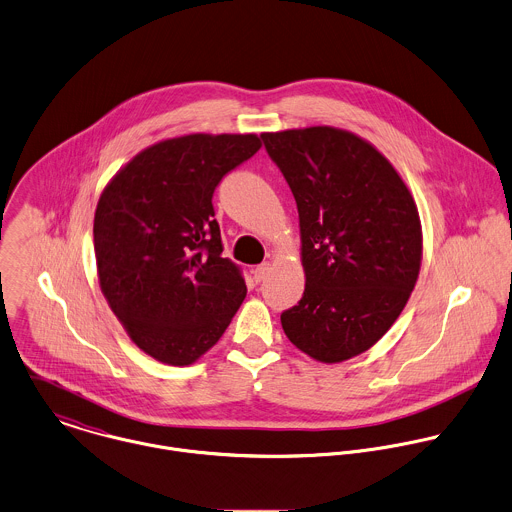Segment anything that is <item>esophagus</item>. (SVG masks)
Segmentation results:
<instances>
[{"label": "esophagus", "mask_w": 512, "mask_h": 512, "mask_svg": "<svg viewBox=\"0 0 512 512\" xmlns=\"http://www.w3.org/2000/svg\"><path fill=\"white\" fill-rule=\"evenodd\" d=\"M269 271H271V265H269V263H261V265H257V267L253 269V279H255V283L265 281V277L269 275Z\"/></svg>", "instance_id": "1"}]
</instances>
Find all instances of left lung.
Listing matches in <instances>:
<instances>
[{
    "mask_svg": "<svg viewBox=\"0 0 512 512\" xmlns=\"http://www.w3.org/2000/svg\"><path fill=\"white\" fill-rule=\"evenodd\" d=\"M299 209L305 291L281 313L289 341L321 363L371 349L415 289L423 235L393 165L335 127L261 135Z\"/></svg>",
    "mask_w": 512,
    "mask_h": 512,
    "instance_id": "1",
    "label": "left lung"
}]
</instances>
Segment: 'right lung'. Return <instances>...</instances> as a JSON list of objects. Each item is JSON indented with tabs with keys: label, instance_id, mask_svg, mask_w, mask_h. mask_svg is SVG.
<instances>
[{
	"label": "right lung",
	"instance_id": "obj_1",
	"mask_svg": "<svg viewBox=\"0 0 512 512\" xmlns=\"http://www.w3.org/2000/svg\"><path fill=\"white\" fill-rule=\"evenodd\" d=\"M257 135H185L147 147L105 187L93 221L101 291L133 343L167 365L209 351L247 287L223 257L213 193Z\"/></svg>",
	"mask_w": 512,
	"mask_h": 512
}]
</instances>
